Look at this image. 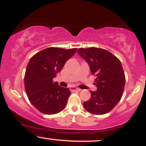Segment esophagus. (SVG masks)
I'll use <instances>...</instances> for the list:
<instances>
[{
    "label": "esophagus",
    "instance_id": "esophagus-1",
    "mask_svg": "<svg viewBox=\"0 0 146 146\" xmlns=\"http://www.w3.org/2000/svg\"><path fill=\"white\" fill-rule=\"evenodd\" d=\"M70 90L72 91V92H75V91H80L81 89L75 86H71L70 87Z\"/></svg>",
    "mask_w": 146,
    "mask_h": 146
}]
</instances>
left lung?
I'll list each match as a JSON object with an SVG mask.
<instances>
[{"label":"left lung","mask_w":146,"mask_h":146,"mask_svg":"<svg viewBox=\"0 0 146 146\" xmlns=\"http://www.w3.org/2000/svg\"><path fill=\"white\" fill-rule=\"evenodd\" d=\"M78 54L90 66L96 76V91H90L91 97L84 103L85 110L91 113H108L122 98L125 85V75L122 64L111 52L98 47L80 48Z\"/></svg>","instance_id":"8db88e82"}]
</instances>
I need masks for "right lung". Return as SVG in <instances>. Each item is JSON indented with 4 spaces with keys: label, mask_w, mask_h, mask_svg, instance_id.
<instances>
[{
    "label": "right lung",
    "mask_w": 146,
    "mask_h": 146,
    "mask_svg": "<svg viewBox=\"0 0 146 146\" xmlns=\"http://www.w3.org/2000/svg\"><path fill=\"white\" fill-rule=\"evenodd\" d=\"M76 50L48 47L30 59L24 75L25 90L30 102L41 113L56 114L65 108L71 91L54 82L53 78Z\"/></svg>",
    "instance_id": "add662e5"
}]
</instances>
